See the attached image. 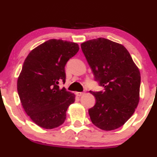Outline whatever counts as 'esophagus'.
Wrapping results in <instances>:
<instances>
[{
  "label": "esophagus",
  "mask_w": 157,
  "mask_h": 157,
  "mask_svg": "<svg viewBox=\"0 0 157 157\" xmlns=\"http://www.w3.org/2000/svg\"><path fill=\"white\" fill-rule=\"evenodd\" d=\"M76 94L78 97H80V96H82V94H84V92H76Z\"/></svg>",
  "instance_id": "34e87169"
}]
</instances>
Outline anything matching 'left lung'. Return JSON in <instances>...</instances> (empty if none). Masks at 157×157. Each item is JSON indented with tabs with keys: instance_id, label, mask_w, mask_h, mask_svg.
<instances>
[{
	"instance_id": "8db88e82",
	"label": "left lung",
	"mask_w": 157,
	"mask_h": 157,
	"mask_svg": "<svg viewBox=\"0 0 157 157\" xmlns=\"http://www.w3.org/2000/svg\"><path fill=\"white\" fill-rule=\"evenodd\" d=\"M81 48L94 80L104 91H91L96 103L89 109L91 122L99 128L121 127L134 113L140 100V73L123 46L110 40H90Z\"/></svg>"
}]
</instances>
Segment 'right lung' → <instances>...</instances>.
<instances>
[{
  "label": "right lung",
  "mask_w": 157,
  "mask_h": 157,
  "mask_svg": "<svg viewBox=\"0 0 157 157\" xmlns=\"http://www.w3.org/2000/svg\"><path fill=\"white\" fill-rule=\"evenodd\" d=\"M79 51L75 43L51 39L34 48L23 63L17 79V93L31 120L46 129L62 125L75 95L59 83L66 81L65 66Z\"/></svg>",
  "instance_id": "add662e5"
}]
</instances>
